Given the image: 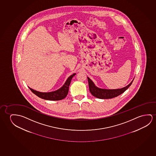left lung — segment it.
<instances>
[{"mask_svg":"<svg viewBox=\"0 0 156 156\" xmlns=\"http://www.w3.org/2000/svg\"><path fill=\"white\" fill-rule=\"evenodd\" d=\"M87 79H88L89 89H90V93L94 97L99 99H111L113 98L116 97L125 92L128 88H129V86L131 85L134 78L131 81V83L126 87L119 88V89H112V90L99 88L97 86H95L94 83L89 77H87Z\"/></svg>","mask_w":156,"mask_h":156,"instance_id":"obj_1","label":"left lung"}]
</instances>
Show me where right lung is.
<instances>
[{"mask_svg":"<svg viewBox=\"0 0 156 156\" xmlns=\"http://www.w3.org/2000/svg\"><path fill=\"white\" fill-rule=\"evenodd\" d=\"M76 73H73V75H71L70 77H68V79L66 80V83L63 85L59 88L57 90L50 92H41L36 90H34L32 88H30L32 92L35 94L40 98L48 100H53V101H57L64 99L68 95L69 92V88L70 86V83L72 80V78L75 76Z\"/></svg>","mask_w":156,"mask_h":156,"instance_id":"right-lung-1","label":"right lung"}]
</instances>
